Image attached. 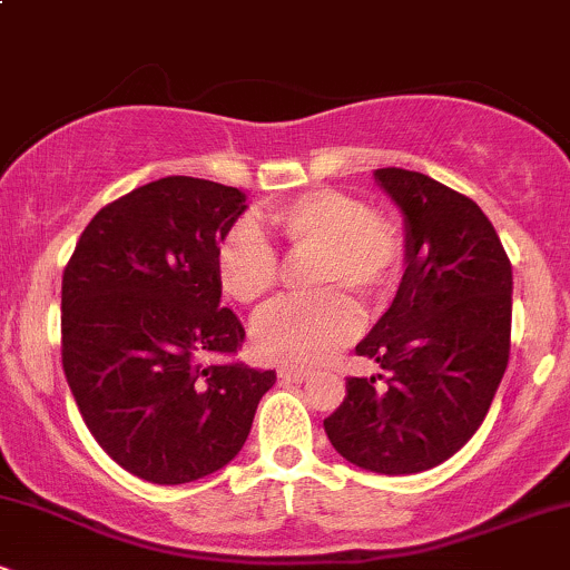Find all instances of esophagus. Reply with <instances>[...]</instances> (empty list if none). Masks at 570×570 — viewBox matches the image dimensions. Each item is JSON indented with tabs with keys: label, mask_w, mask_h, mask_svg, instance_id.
<instances>
[{
	"label": "esophagus",
	"mask_w": 570,
	"mask_h": 570,
	"mask_svg": "<svg viewBox=\"0 0 570 570\" xmlns=\"http://www.w3.org/2000/svg\"><path fill=\"white\" fill-rule=\"evenodd\" d=\"M307 375H311V372H305V370H289V367L278 370V377L286 383H303V381H307Z\"/></svg>",
	"instance_id": "esophagus-1"
}]
</instances>
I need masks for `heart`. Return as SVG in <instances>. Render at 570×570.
Returning <instances> with one entry per match:
<instances>
[{
	"label": "heart",
	"mask_w": 570,
	"mask_h": 570,
	"mask_svg": "<svg viewBox=\"0 0 570 570\" xmlns=\"http://www.w3.org/2000/svg\"><path fill=\"white\" fill-rule=\"evenodd\" d=\"M265 222L292 259L316 257L311 289L322 297L284 303L254 326L265 362L316 367L362 332V307L340 292L381 303L402 265V238L364 200L340 189H307L265 208ZM281 257L252 222H238L217 248L222 292L240 305H259L281 281Z\"/></svg>",
	"instance_id": "b5f03b06"
}]
</instances>
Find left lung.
Instances as JSON below:
<instances>
[{"label": "left lung", "mask_w": 570, "mask_h": 570, "mask_svg": "<svg viewBox=\"0 0 570 570\" xmlns=\"http://www.w3.org/2000/svg\"><path fill=\"white\" fill-rule=\"evenodd\" d=\"M375 179L404 214L407 267L356 353L389 375L385 389L348 377L324 431L367 472L415 474L448 461L485 421L509 362L512 263L472 198L404 168H377Z\"/></svg>", "instance_id": "left-lung-1"}]
</instances>
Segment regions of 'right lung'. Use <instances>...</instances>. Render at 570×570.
I'll return each mask as SVG.
<instances>
[{"label":"right lung","mask_w":570,"mask_h":570,"mask_svg":"<svg viewBox=\"0 0 570 570\" xmlns=\"http://www.w3.org/2000/svg\"><path fill=\"white\" fill-rule=\"evenodd\" d=\"M246 195L193 176L136 187L90 219L61 284V362L104 453L155 485L230 463L273 370L206 364L246 332L219 307L217 248Z\"/></svg>","instance_id":"add662e5"}]
</instances>
